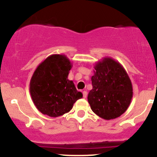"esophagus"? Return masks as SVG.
Wrapping results in <instances>:
<instances>
[{"mask_svg":"<svg viewBox=\"0 0 157 157\" xmlns=\"http://www.w3.org/2000/svg\"><path fill=\"white\" fill-rule=\"evenodd\" d=\"M83 97H84V98H86V97H87V92H86V91L85 90L83 91Z\"/></svg>","mask_w":157,"mask_h":157,"instance_id":"34e87169","label":"esophagus"}]
</instances>
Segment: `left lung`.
<instances>
[{
	"mask_svg": "<svg viewBox=\"0 0 157 157\" xmlns=\"http://www.w3.org/2000/svg\"><path fill=\"white\" fill-rule=\"evenodd\" d=\"M93 89L87 100L94 113L104 120L115 119L127 109L133 97L131 80L124 67L104 57L94 67Z\"/></svg>",
	"mask_w": 157,
	"mask_h": 157,
	"instance_id": "8db88e82",
	"label": "left lung"
}]
</instances>
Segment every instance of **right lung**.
Returning <instances> with one entry per match:
<instances>
[{"label": "right lung", "instance_id": "add662e5", "mask_svg": "<svg viewBox=\"0 0 157 157\" xmlns=\"http://www.w3.org/2000/svg\"><path fill=\"white\" fill-rule=\"evenodd\" d=\"M72 68L63 54H53L38 65L30 81V93L36 109L44 115L57 117L68 113L83 97L67 77Z\"/></svg>", "mask_w": 157, "mask_h": 157}]
</instances>
